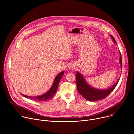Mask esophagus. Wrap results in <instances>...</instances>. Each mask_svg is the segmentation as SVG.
<instances>
[{
    "mask_svg": "<svg viewBox=\"0 0 134 134\" xmlns=\"http://www.w3.org/2000/svg\"><path fill=\"white\" fill-rule=\"evenodd\" d=\"M68 68L69 69H73L75 68V66L73 65H70V66H69L68 67Z\"/></svg>",
    "mask_w": 134,
    "mask_h": 134,
    "instance_id": "esophagus-1",
    "label": "esophagus"
}]
</instances>
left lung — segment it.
Masks as SVG:
<instances>
[{"label":"left lung","mask_w":134,"mask_h":134,"mask_svg":"<svg viewBox=\"0 0 134 134\" xmlns=\"http://www.w3.org/2000/svg\"><path fill=\"white\" fill-rule=\"evenodd\" d=\"M111 39L113 42L116 44V42L114 37L110 35ZM120 53V59L119 62L121 66V68L122 69V59H121V54L119 51ZM120 79V78H119ZM119 79L118 81L112 85L109 88L102 90L94 88L91 86L88 83L86 82L83 76L79 71H76V84H77V87L79 92L82 96L90 101H95L100 100H102L106 98L108 95H109L113 90L115 88L117 85L118 84Z\"/></svg>","instance_id":"8db88e82"}]
</instances>
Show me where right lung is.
I'll return each mask as SVG.
<instances>
[{"label":"right lung","mask_w":134,"mask_h":134,"mask_svg":"<svg viewBox=\"0 0 134 134\" xmlns=\"http://www.w3.org/2000/svg\"><path fill=\"white\" fill-rule=\"evenodd\" d=\"M64 74V71H63L57 75L54 80L53 83L51 88L49 89L48 91H47L46 93H45L42 95L32 97V96H27V95H25L22 94H21L25 98H26L34 100H37L39 101H46L47 100H49L54 96V95L56 93L57 88H58L59 82L62 79Z\"/></svg>","instance_id":"1"}]
</instances>
